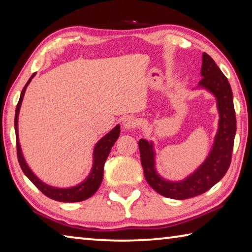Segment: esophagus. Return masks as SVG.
Segmentation results:
<instances>
[{"instance_id":"esophagus-1","label":"esophagus","mask_w":252,"mask_h":252,"mask_svg":"<svg viewBox=\"0 0 252 252\" xmlns=\"http://www.w3.org/2000/svg\"><path fill=\"white\" fill-rule=\"evenodd\" d=\"M136 126H138V119L133 116L126 118L123 121V127L126 130H133Z\"/></svg>"}]
</instances>
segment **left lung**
Segmentation results:
<instances>
[{"mask_svg": "<svg viewBox=\"0 0 252 252\" xmlns=\"http://www.w3.org/2000/svg\"><path fill=\"white\" fill-rule=\"evenodd\" d=\"M201 75L202 79L200 80L199 85L208 89L216 95L220 113L219 129L215 144L201 167L183 181H164L158 176L155 170V153L152 144L143 139L138 143L144 178L152 189L163 197L185 200L202 194L223 178L231 163L237 129L231 87L219 66L207 53L202 55Z\"/></svg>", "mask_w": 252, "mask_h": 252, "instance_id": "8db88e82", "label": "left lung"}]
</instances>
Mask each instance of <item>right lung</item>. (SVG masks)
Listing matches in <instances>:
<instances>
[{
  "label": "right lung",
  "mask_w": 252,
  "mask_h": 252,
  "mask_svg": "<svg viewBox=\"0 0 252 252\" xmlns=\"http://www.w3.org/2000/svg\"><path fill=\"white\" fill-rule=\"evenodd\" d=\"M35 73H33L31 78L29 79L28 83L25 84L22 92H21L20 100L18 102L15 109V119H14V127H15V135H16V153H18V160L20 163V167L22 169L25 176H27L31 182L39 189L42 193L50 199H53L55 201L60 202H78L83 201V200L90 198L91 195L96 192V190L99 189V187L103 179V169L106 158H108L109 153L111 151V148L113 147L114 142L117 141L119 135H120V126H117L112 131H110L108 134L104 135L99 142L96 143L94 148V152H93V158H94V162H93V168L91 173L89 174V177L85 180L80 183L76 187L67 188V189H60V188H53L50 187L45 183L39 180L33 172L28 167L27 162L24 161V158L21 152L20 143H19V132H18V117L21 108V103H22L24 92L27 90L28 84L30 81L32 80Z\"/></svg>",
  "instance_id": "add662e5"
}]
</instances>
